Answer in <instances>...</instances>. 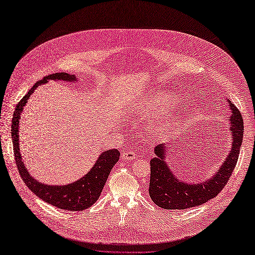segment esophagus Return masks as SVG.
Returning <instances> with one entry per match:
<instances>
[{
	"instance_id": "1",
	"label": "esophagus",
	"mask_w": 255,
	"mask_h": 255,
	"mask_svg": "<svg viewBox=\"0 0 255 255\" xmlns=\"http://www.w3.org/2000/svg\"><path fill=\"white\" fill-rule=\"evenodd\" d=\"M122 157L127 159V160H130V159H135L136 158V152L133 150H127L122 153Z\"/></svg>"
}]
</instances>
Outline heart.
Listing matches in <instances>:
<instances>
[{"label": "heart", "instance_id": "b5f03b06", "mask_svg": "<svg viewBox=\"0 0 255 255\" xmlns=\"http://www.w3.org/2000/svg\"><path fill=\"white\" fill-rule=\"evenodd\" d=\"M176 103V98L173 95L155 94L143 100L133 110L135 115H152L160 112H167ZM176 116L170 113H164L160 117L154 119L150 123V128L153 134L163 133L173 125Z\"/></svg>", "mask_w": 255, "mask_h": 255}]
</instances>
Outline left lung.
I'll return each mask as SVG.
<instances>
[{
    "label": "left lung",
    "mask_w": 255,
    "mask_h": 255,
    "mask_svg": "<svg viewBox=\"0 0 255 255\" xmlns=\"http://www.w3.org/2000/svg\"><path fill=\"white\" fill-rule=\"evenodd\" d=\"M229 104L232 112L229 119L232 148L219 170L211 179L196 184L180 181L175 177L165 160L167 148L171 146L166 143H159L155 146V156L150 160L149 194L152 201L157 206L165 210H186L189 207L202 205L217 196L226 186L237 164L244 136L242 114L232 103L230 102Z\"/></svg>",
    "instance_id": "8db88e82"
}]
</instances>
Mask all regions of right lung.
I'll return each instance as SVG.
<instances>
[{
  "label": "right lung",
  "instance_id": "right-lung-1",
  "mask_svg": "<svg viewBox=\"0 0 255 255\" xmlns=\"http://www.w3.org/2000/svg\"><path fill=\"white\" fill-rule=\"evenodd\" d=\"M76 76L65 72L54 73L45 76L41 81L35 83L27 94L17 104L11 121V139L13 144V153L16 158V165L23 182L34 194L43 201L55 206L60 210L79 212L84 211L97 202L105 182L109 177L115 164L119 160L120 152L117 149H112L103 152L98 157L96 164L80 180L67 185H49L43 184L29 174L22 161L19 145V122L23 107L25 106L29 96L39 85L48 83L49 80L75 82Z\"/></svg>",
  "mask_w": 255,
  "mask_h": 255
}]
</instances>
